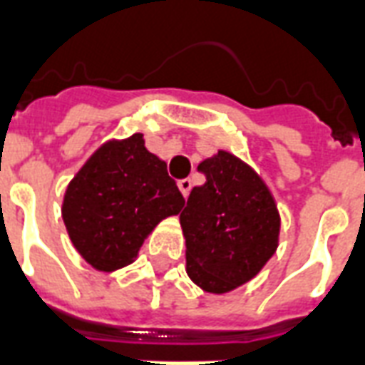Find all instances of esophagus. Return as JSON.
<instances>
[{"instance_id": "esophagus-1", "label": "esophagus", "mask_w": 365, "mask_h": 365, "mask_svg": "<svg viewBox=\"0 0 365 365\" xmlns=\"http://www.w3.org/2000/svg\"><path fill=\"white\" fill-rule=\"evenodd\" d=\"M178 187H180V191H182L183 197H187L190 195L191 187H193V182H191L190 178H183V180H180V182H178Z\"/></svg>"}]
</instances>
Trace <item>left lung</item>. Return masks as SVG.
<instances>
[{"label":"left lung","instance_id":"obj_1","mask_svg":"<svg viewBox=\"0 0 365 365\" xmlns=\"http://www.w3.org/2000/svg\"><path fill=\"white\" fill-rule=\"evenodd\" d=\"M180 215L187 274L205 292L226 294L250 282L279 247L280 215L265 182L244 160L218 150L197 166Z\"/></svg>","mask_w":365,"mask_h":365}]
</instances>
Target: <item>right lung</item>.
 Returning a JSON list of instances; mask_svg holds the SVG:
<instances>
[{"mask_svg":"<svg viewBox=\"0 0 365 365\" xmlns=\"http://www.w3.org/2000/svg\"><path fill=\"white\" fill-rule=\"evenodd\" d=\"M185 199L166 162L148 153L141 133L108 141L67 185L61 217L71 244L96 271L133 263L145 237Z\"/></svg>","mask_w":365,"mask_h":365,"instance_id":"add662e5","label":"right lung"}]
</instances>
